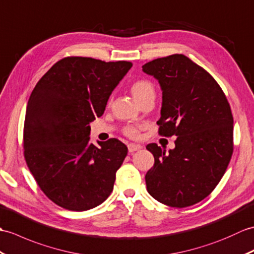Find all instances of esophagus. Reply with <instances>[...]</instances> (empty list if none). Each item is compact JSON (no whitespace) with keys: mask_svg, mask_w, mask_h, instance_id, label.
Listing matches in <instances>:
<instances>
[{"mask_svg":"<svg viewBox=\"0 0 254 254\" xmlns=\"http://www.w3.org/2000/svg\"><path fill=\"white\" fill-rule=\"evenodd\" d=\"M141 149V145L140 144H134V143H129L128 144V152L129 153H132L134 151H138Z\"/></svg>","mask_w":254,"mask_h":254,"instance_id":"obj_1","label":"esophagus"}]
</instances>
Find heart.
Listing matches in <instances>:
<instances>
[{
	"label": "heart",
	"mask_w": 254,
	"mask_h": 254,
	"mask_svg": "<svg viewBox=\"0 0 254 254\" xmlns=\"http://www.w3.org/2000/svg\"><path fill=\"white\" fill-rule=\"evenodd\" d=\"M131 94L134 100H139L140 98H142L143 95L148 94L149 92H154L153 86L152 83L146 81V80H139L134 82L131 86ZM126 134H128L129 137L131 138H136L138 136V129L136 127H129L125 130Z\"/></svg>",
	"instance_id": "heart-1"
}]
</instances>
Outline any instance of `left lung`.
Returning <instances> with one entry per match:
<instances>
[{"mask_svg":"<svg viewBox=\"0 0 254 254\" xmlns=\"http://www.w3.org/2000/svg\"><path fill=\"white\" fill-rule=\"evenodd\" d=\"M162 90L160 134L176 136L175 148L146 145L154 165L146 190L161 203L187 207L202 201L224 176L233 154L234 120L215 79L187 56L174 54L142 66Z\"/></svg>","mask_w":254,"mask_h":254,"instance_id":"1","label":"left lung"}]
</instances>
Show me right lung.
<instances>
[{
	"instance_id": "obj_1",
	"label": "right lung",
	"mask_w": 254,
	"mask_h": 254,
	"mask_svg": "<svg viewBox=\"0 0 254 254\" xmlns=\"http://www.w3.org/2000/svg\"><path fill=\"white\" fill-rule=\"evenodd\" d=\"M130 62L65 58L43 75L28 100L25 159L37 184L55 204L70 211L100 205L113 190L127 155L117 139L90 143V123L102 116Z\"/></svg>"
}]
</instances>
